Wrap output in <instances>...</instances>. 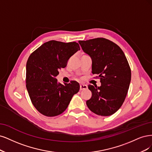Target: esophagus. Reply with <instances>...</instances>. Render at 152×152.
I'll list each match as a JSON object with an SVG mask.
<instances>
[{
    "label": "esophagus",
    "mask_w": 152,
    "mask_h": 152,
    "mask_svg": "<svg viewBox=\"0 0 152 152\" xmlns=\"http://www.w3.org/2000/svg\"><path fill=\"white\" fill-rule=\"evenodd\" d=\"M88 88V86L86 85H83V84H80V90H86Z\"/></svg>",
    "instance_id": "esophagus-1"
}]
</instances>
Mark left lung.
<instances>
[{"mask_svg":"<svg viewBox=\"0 0 152 152\" xmlns=\"http://www.w3.org/2000/svg\"><path fill=\"white\" fill-rule=\"evenodd\" d=\"M83 50L92 59V73L98 76L100 86L88 85L91 99L86 105L94 113L109 116L118 110L128 94L131 71L121 48L108 39L96 38L80 40Z\"/></svg>","mask_w":152,"mask_h":152,"instance_id":"1","label":"left lung"}]
</instances>
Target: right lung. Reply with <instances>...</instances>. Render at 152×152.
<instances>
[{"label":"right lung","mask_w":152,"mask_h":152,"mask_svg":"<svg viewBox=\"0 0 152 152\" xmlns=\"http://www.w3.org/2000/svg\"><path fill=\"white\" fill-rule=\"evenodd\" d=\"M80 50L79 44L50 40L31 53L26 62V86L33 105L42 114L54 117L68 107L80 90L79 83L62 85L56 77L67 66L69 58Z\"/></svg>","instance_id":"right-lung-1"}]
</instances>
